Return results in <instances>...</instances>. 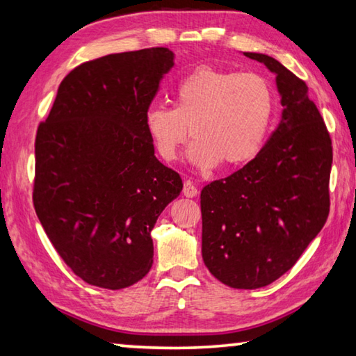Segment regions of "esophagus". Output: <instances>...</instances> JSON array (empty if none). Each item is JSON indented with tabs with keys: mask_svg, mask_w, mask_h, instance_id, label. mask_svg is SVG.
<instances>
[{
	"mask_svg": "<svg viewBox=\"0 0 356 356\" xmlns=\"http://www.w3.org/2000/svg\"><path fill=\"white\" fill-rule=\"evenodd\" d=\"M197 195V188L195 185H193L191 180H186L184 184V196L186 197H195Z\"/></svg>",
	"mask_w": 356,
	"mask_h": 356,
	"instance_id": "obj_1",
	"label": "esophagus"
}]
</instances>
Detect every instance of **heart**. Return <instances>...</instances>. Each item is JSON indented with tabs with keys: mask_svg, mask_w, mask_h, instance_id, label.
<instances>
[{
	"mask_svg": "<svg viewBox=\"0 0 356 356\" xmlns=\"http://www.w3.org/2000/svg\"><path fill=\"white\" fill-rule=\"evenodd\" d=\"M172 100L174 108L154 105L144 114L147 135L161 159L172 161L191 131L196 140L188 156L200 168L248 163L261 152L275 111L273 91L264 76L210 65L184 76Z\"/></svg>",
	"mask_w": 356,
	"mask_h": 356,
	"instance_id": "1",
	"label": "heart"
}]
</instances>
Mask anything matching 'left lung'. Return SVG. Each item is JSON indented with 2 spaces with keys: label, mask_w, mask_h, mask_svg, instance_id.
<instances>
[{
  "label": "left lung",
  "mask_w": 356,
  "mask_h": 356,
  "mask_svg": "<svg viewBox=\"0 0 356 356\" xmlns=\"http://www.w3.org/2000/svg\"><path fill=\"white\" fill-rule=\"evenodd\" d=\"M243 55L275 74L284 110L250 163L202 188V259L222 284L259 289L291 270L327 221L333 149L306 83L272 56Z\"/></svg>",
  "instance_id": "8db88e82"
}]
</instances>
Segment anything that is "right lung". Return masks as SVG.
<instances>
[{
    "mask_svg": "<svg viewBox=\"0 0 356 356\" xmlns=\"http://www.w3.org/2000/svg\"><path fill=\"white\" fill-rule=\"evenodd\" d=\"M172 65L163 47L78 65L38 129L35 213L58 254L91 286L118 291L149 273L150 232L182 191L144 125Z\"/></svg>",
    "mask_w": 356,
    "mask_h": 356,
    "instance_id": "right-lung-1",
    "label": "right lung"
}]
</instances>
